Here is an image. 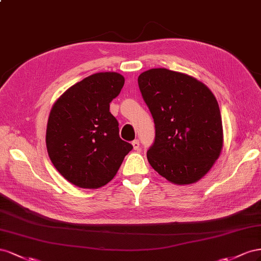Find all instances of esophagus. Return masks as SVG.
I'll return each instance as SVG.
<instances>
[{"label":"esophagus","instance_id":"esophagus-1","mask_svg":"<svg viewBox=\"0 0 261 261\" xmlns=\"http://www.w3.org/2000/svg\"><path fill=\"white\" fill-rule=\"evenodd\" d=\"M132 146H133V148H135L136 151H139L140 150V142H139V140H135L132 142Z\"/></svg>","mask_w":261,"mask_h":261}]
</instances>
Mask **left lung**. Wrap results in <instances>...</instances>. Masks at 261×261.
<instances>
[{"instance_id": "8db88e82", "label": "left lung", "mask_w": 261, "mask_h": 261, "mask_svg": "<svg viewBox=\"0 0 261 261\" xmlns=\"http://www.w3.org/2000/svg\"><path fill=\"white\" fill-rule=\"evenodd\" d=\"M138 83L155 123L148 163L172 184L197 182L223 147L217 98L202 82L163 68L141 73Z\"/></svg>"}]
</instances>
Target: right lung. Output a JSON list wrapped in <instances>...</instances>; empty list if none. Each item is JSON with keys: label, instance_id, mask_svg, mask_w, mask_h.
Listing matches in <instances>:
<instances>
[{"label": "right lung", "instance_id": "right-lung-1", "mask_svg": "<svg viewBox=\"0 0 261 261\" xmlns=\"http://www.w3.org/2000/svg\"><path fill=\"white\" fill-rule=\"evenodd\" d=\"M123 84L119 73H95L66 89L50 110L49 158L58 172L80 188L108 184L132 150L119 137V123L109 111Z\"/></svg>", "mask_w": 261, "mask_h": 261}]
</instances>
